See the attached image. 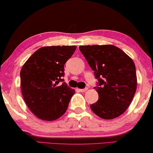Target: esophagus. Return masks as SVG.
<instances>
[{"instance_id": "34e87169", "label": "esophagus", "mask_w": 153, "mask_h": 153, "mask_svg": "<svg viewBox=\"0 0 153 153\" xmlns=\"http://www.w3.org/2000/svg\"><path fill=\"white\" fill-rule=\"evenodd\" d=\"M77 90L79 91H80V92H85L88 90V88H77Z\"/></svg>"}]
</instances>
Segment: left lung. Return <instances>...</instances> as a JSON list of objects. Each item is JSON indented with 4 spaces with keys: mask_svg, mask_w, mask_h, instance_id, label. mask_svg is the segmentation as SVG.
<instances>
[{
    "mask_svg": "<svg viewBox=\"0 0 153 153\" xmlns=\"http://www.w3.org/2000/svg\"><path fill=\"white\" fill-rule=\"evenodd\" d=\"M79 49L98 79L94 88L99 99L91 104V110L104 120L119 117L130 106L136 92L135 63L112 45H86Z\"/></svg>",
    "mask_w": 153,
    "mask_h": 153,
    "instance_id": "left-lung-1",
    "label": "left lung"
}]
</instances>
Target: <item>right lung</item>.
I'll use <instances>...</instances> for the list:
<instances>
[{
    "instance_id": "right-lung-1",
    "label": "right lung",
    "mask_w": 153,
    "mask_h": 153,
    "mask_svg": "<svg viewBox=\"0 0 153 153\" xmlns=\"http://www.w3.org/2000/svg\"><path fill=\"white\" fill-rule=\"evenodd\" d=\"M76 46L40 48L29 57L20 71V87L27 106L40 120L53 121L63 115L75 90L63 81L64 65Z\"/></svg>"
}]
</instances>
